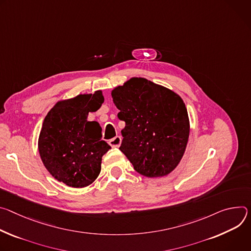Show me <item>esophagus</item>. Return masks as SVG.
Listing matches in <instances>:
<instances>
[{
	"label": "esophagus",
	"mask_w": 251,
	"mask_h": 251,
	"mask_svg": "<svg viewBox=\"0 0 251 251\" xmlns=\"http://www.w3.org/2000/svg\"><path fill=\"white\" fill-rule=\"evenodd\" d=\"M108 144L110 145V147H113V148H119L122 144V137L120 135H117L114 138L109 140Z\"/></svg>",
	"instance_id": "34e87169"
}]
</instances>
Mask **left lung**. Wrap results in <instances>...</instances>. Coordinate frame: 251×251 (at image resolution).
Listing matches in <instances>:
<instances>
[{
	"label": "left lung",
	"instance_id": "8db88e82",
	"mask_svg": "<svg viewBox=\"0 0 251 251\" xmlns=\"http://www.w3.org/2000/svg\"><path fill=\"white\" fill-rule=\"evenodd\" d=\"M126 123L120 147L133 169L148 177L164 176L179 163L189 135L181 98L144 77H132L111 92Z\"/></svg>",
	"mask_w": 251,
	"mask_h": 251
}]
</instances>
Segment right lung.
Here are the masks:
<instances>
[{"label": "right lung", "instance_id": "obj_1", "mask_svg": "<svg viewBox=\"0 0 251 251\" xmlns=\"http://www.w3.org/2000/svg\"><path fill=\"white\" fill-rule=\"evenodd\" d=\"M104 99L100 91L59 101L46 116L39 152L49 173L72 187H85L100 173L102 155L110 147L101 141V127L89 122Z\"/></svg>", "mask_w": 251, "mask_h": 251}]
</instances>
